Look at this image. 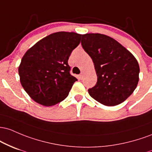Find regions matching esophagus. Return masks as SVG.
I'll return each instance as SVG.
<instances>
[{
    "instance_id": "esophagus-1",
    "label": "esophagus",
    "mask_w": 152,
    "mask_h": 152,
    "mask_svg": "<svg viewBox=\"0 0 152 152\" xmlns=\"http://www.w3.org/2000/svg\"><path fill=\"white\" fill-rule=\"evenodd\" d=\"M78 77H79V79H80V80L83 79V73L81 72L80 74L79 75V76H78Z\"/></svg>"
}]
</instances>
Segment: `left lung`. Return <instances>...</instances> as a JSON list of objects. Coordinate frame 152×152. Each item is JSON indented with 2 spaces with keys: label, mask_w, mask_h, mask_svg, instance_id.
I'll return each instance as SVG.
<instances>
[{
  "label": "left lung",
  "mask_w": 152,
  "mask_h": 152,
  "mask_svg": "<svg viewBox=\"0 0 152 152\" xmlns=\"http://www.w3.org/2000/svg\"><path fill=\"white\" fill-rule=\"evenodd\" d=\"M81 44L94 63L98 81L90 96L107 106L123 103L139 82V66L134 56L111 37L100 34L82 36Z\"/></svg>",
  "instance_id": "obj_1"
}]
</instances>
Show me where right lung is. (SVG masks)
Here are the masks:
<instances>
[{"label":"right lung","mask_w":152,"mask_h":152,"mask_svg":"<svg viewBox=\"0 0 152 152\" xmlns=\"http://www.w3.org/2000/svg\"><path fill=\"white\" fill-rule=\"evenodd\" d=\"M81 34L56 32L39 41L26 52L18 67L22 87L44 106H51L69 95L76 77L71 75L68 59L80 43Z\"/></svg>","instance_id":"right-lung-1"}]
</instances>
